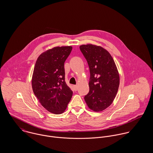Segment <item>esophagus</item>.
Returning a JSON list of instances; mask_svg holds the SVG:
<instances>
[{
    "mask_svg": "<svg viewBox=\"0 0 153 153\" xmlns=\"http://www.w3.org/2000/svg\"><path fill=\"white\" fill-rule=\"evenodd\" d=\"M74 89L75 91H76L78 89V86L77 85H74Z\"/></svg>",
    "mask_w": 153,
    "mask_h": 153,
    "instance_id": "1",
    "label": "esophagus"
}]
</instances>
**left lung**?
Instances as JSON below:
<instances>
[{
  "mask_svg": "<svg viewBox=\"0 0 153 153\" xmlns=\"http://www.w3.org/2000/svg\"><path fill=\"white\" fill-rule=\"evenodd\" d=\"M80 50L89 68V91L84 97L88 107L102 111L112 104L118 90L120 76L109 52L100 46L82 45Z\"/></svg>",
  "mask_w": 153,
  "mask_h": 153,
  "instance_id": "1",
  "label": "left lung"
}]
</instances>
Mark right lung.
<instances>
[{
    "mask_svg": "<svg viewBox=\"0 0 153 153\" xmlns=\"http://www.w3.org/2000/svg\"><path fill=\"white\" fill-rule=\"evenodd\" d=\"M72 47H55L42 53L36 62L32 79V89L48 111L60 114L65 110L73 92L65 81L64 63Z\"/></svg>",
    "mask_w": 153,
    "mask_h": 153,
    "instance_id": "1",
    "label": "right lung"
}]
</instances>
